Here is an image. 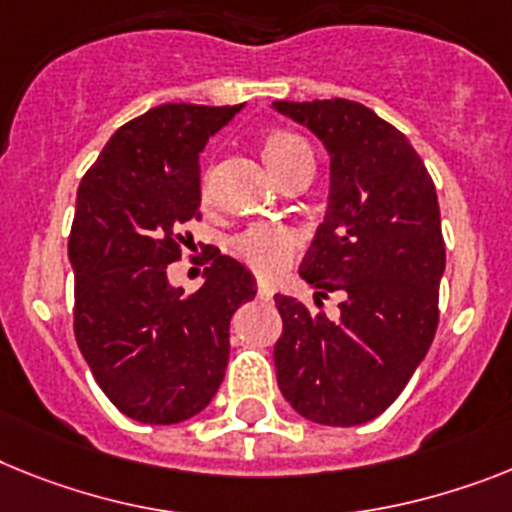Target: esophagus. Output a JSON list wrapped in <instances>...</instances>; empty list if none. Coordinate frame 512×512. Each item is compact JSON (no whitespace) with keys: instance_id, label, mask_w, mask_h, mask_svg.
<instances>
[{"instance_id":"34e87169","label":"esophagus","mask_w":512,"mask_h":512,"mask_svg":"<svg viewBox=\"0 0 512 512\" xmlns=\"http://www.w3.org/2000/svg\"><path fill=\"white\" fill-rule=\"evenodd\" d=\"M257 296H260V299H270V296H273V283L268 281L257 283Z\"/></svg>"}]
</instances>
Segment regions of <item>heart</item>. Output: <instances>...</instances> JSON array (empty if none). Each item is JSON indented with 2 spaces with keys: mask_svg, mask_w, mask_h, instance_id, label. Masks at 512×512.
I'll return each instance as SVG.
<instances>
[{
  "mask_svg": "<svg viewBox=\"0 0 512 512\" xmlns=\"http://www.w3.org/2000/svg\"><path fill=\"white\" fill-rule=\"evenodd\" d=\"M263 158L270 166V171L283 179L294 171L296 166L312 161V148L304 143L302 137L286 130H273L263 140ZM200 200L203 205L210 203V174L205 171L200 179ZM299 249V236L286 226H252L242 231L231 242V252L239 257L247 268H252L257 276H276L289 265L291 257Z\"/></svg>",
  "mask_w": 512,
  "mask_h": 512,
  "instance_id": "heart-1",
  "label": "heart"
}]
</instances>
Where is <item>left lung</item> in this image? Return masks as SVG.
<instances>
[{
    "mask_svg": "<svg viewBox=\"0 0 512 512\" xmlns=\"http://www.w3.org/2000/svg\"><path fill=\"white\" fill-rule=\"evenodd\" d=\"M273 109L328 150V210L299 276L317 289V307L320 296H343L328 320L276 294L278 388L309 422L354 427L401 395L435 338L445 273L435 182L406 135L362 103L276 101Z\"/></svg>",
    "mask_w": 512,
    "mask_h": 512,
    "instance_id": "left-lung-1",
    "label": "left lung"
}]
</instances>
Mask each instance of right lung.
<instances>
[{"label": "right lung", "instance_id": "1", "mask_svg": "<svg viewBox=\"0 0 512 512\" xmlns=\"http://www.w3.org/2000/svg\"><path fill=\"white\" fill-rule=\"evenodd\" d=\"M239 106L163 103L119 127L77 187L70 231L75 338L114 406L135 422L200 414L229 364V322L255 276L213 255L195 294L166 265L200 221V153Z\"/></svg>", "mask_w": 512, "mask_h": 512}]
</instances>
